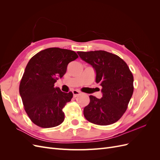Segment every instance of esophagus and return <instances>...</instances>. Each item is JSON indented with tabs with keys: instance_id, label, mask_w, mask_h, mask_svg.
I'll return each instance as SVG.
<instances>
[{
	"instance_id": "obj_1",
	"label": "esophagus",
	"mask_w": 160,
	"mask_h": 160,
	"mask_svg": "<svg viewBox=\"0 0 160 160\" xmlns=\"http://www.w3.org/2000/svg\"><path fill=\"white\" fill-rule=\"evenodd\" d=\"M72 92V94H73L74 98H76V97L79 96L81 94V92L78 90H73Z\"/></svg>"
}]
</instances>
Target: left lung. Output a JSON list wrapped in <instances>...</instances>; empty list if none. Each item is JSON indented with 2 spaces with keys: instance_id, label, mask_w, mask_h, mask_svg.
Returning a JSON list of instances; mask_svg holds the SVG:
<instances>
[{
  "instance_id": "left-lung-1",
  "label": "left lung",
  "mask_w": 160,
  "mask_h": 160,
  "mask_svg": "<svg viewBox=\"0 0 160 160\" xmlns=\"http://www.w3.org/2000/svg\"><path fill=\"white\" fill-rule=\"evenodd\" d=\"M95 71V82L102 87L101 99L90 95L83 109L85 119L100 125L115 123L128 108L133 92V77L128 65L118 55L105 51L77 52Z\"/></svg>"
}]
</instances>
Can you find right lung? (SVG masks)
Segmentation results:
<instances>
[{"instance_id":"obj_1","label":"right lung","mask_w":160,"mask_h":160,"mask_svg":"<svg viewBox=\"0 0 160 160\" xmlns=\"http://www.w3.org/2000/svg\"><path fill=\"white\" fill-rule=\"evenodd\" d=\"M78 58L73 51L52 47L38 52L28 61L19 86L25 110L32 122L41 128L62 123V108L72 98L55 83L62 78L70 62Z\"/></svg>"}]
</instances>
